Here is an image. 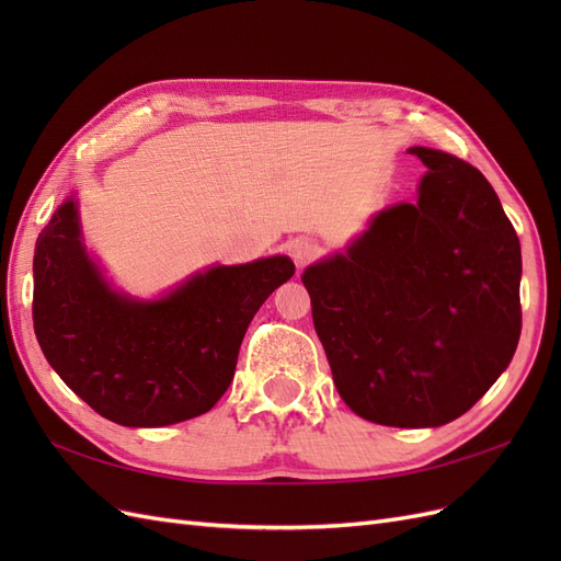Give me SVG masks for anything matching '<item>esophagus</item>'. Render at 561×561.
Returning a JSON list of instances; mask_svg holds the SVG:
<instances>
[{
    "label": "esophagus",
    "instance_id": "obj_1",
    "mask_svg": "<svg viewBox=\"0 0 561 561\" xmlns=\"http://www.w3.org/2000/svg\"><path fill=\"white\" fill-rule=\"evenodd\" d=\"M287 252H290V257H293V262L297 266H307L316 257L318 245L313 241H309V239H297V241H293L290 245H287Z\"/></svg>",
    "mask_w": 561,
    "mask_h": 561
}]
</instances>
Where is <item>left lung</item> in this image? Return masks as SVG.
Wrapping results in <instances>:
<instances>
[{
    "mask_svg": "<svg viewBox=\"0 0 561 561\" xmlns=\"http://www.w3.org/2000/svg\"><path fill=\"white\" fill-rule=\"evenodd\" d=\"M419 201L371 219L346 252L301 274L339 396L381 426L466 414L511 365L522 252L494 186L470 163L412 147Z\"/></svg>",
    "mask_w": 561,
    "mask_h": 561,
    "instance_id": "left-lung-1",
    "label": "left lung"
}]
</instances>
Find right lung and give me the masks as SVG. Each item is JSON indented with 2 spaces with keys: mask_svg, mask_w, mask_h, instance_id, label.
Returning <instances> with one entry per match:
<instances>
[{
  "mask_svg": "<svg viewBox=\"0 0 561 561\" xmlns=\"http://www.w3.org/2000/svg\"><path fill=\"white\" fill-rule=\"evenodd\" d=\"M32 320L48 365L118 426L157 428L213 410L254 313L290 280V257L210 266L154 301L116 293L81 243L67 198L35 245Z\"/></svg>",
  "mask_w": 561,
  "mask_h": 561,
  "instance_id": "obj_1",
  "label": "right lung"
}]
</instances>
